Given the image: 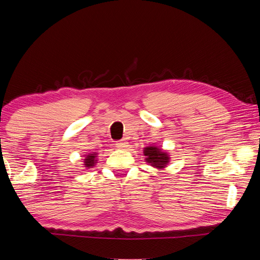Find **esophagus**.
<instances>
[{
	"instance_id": "esophagus-1",
	"label": "esophagus",
	"mask_w": 260,
	"mask_h": 260,
	"mask_svg": "<svg viewBox=\"0 0 260 260\" xmlns=\"http://www.w3.org/2000/svg\"><path fill=\"white\" fill-rule=\"evenodd\" d=\"M116 147L118 149H121V150H125V149L128 147V142H127V141H119V142L116 143Z\"/></svg>"
}]
</instances>
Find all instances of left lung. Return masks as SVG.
Listing matches in <instances>:
<instances>
[{
	"mask_svg": "<svg viewBox=\"0 0 260 260\" xmlns=\"http://www.w3.org/2000/svg\"><path fill=\"white\" fill-rule=\"evenodd\" d=\"M146 161L157 170H164L170 162V155L157 146H149L143 149Z\"/></svg>",
	"mask_w": 260,
	"mask_h": 260,
	"instance_id": "left-lung-1",
	"label": "left lung"
}]
</instances>
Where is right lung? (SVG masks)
Listing matches in <instances>:
<instances>
[{"label":"right lung","mask_w":260,"mask_h":260,"mask_svg":"<svg viewBox=\"0 0 260 260\" xmlns=\"http://www.w3.org/2000/svg\"><path fill=\"white\" fill-rule=\"evenodd\" d=\"M85 159H83V167H86V169H90V167H94L98 160H96V158H98V152H93V153H88V155H85Z\"/></svg>","instance_id":"obj_1"}]
</instances>
